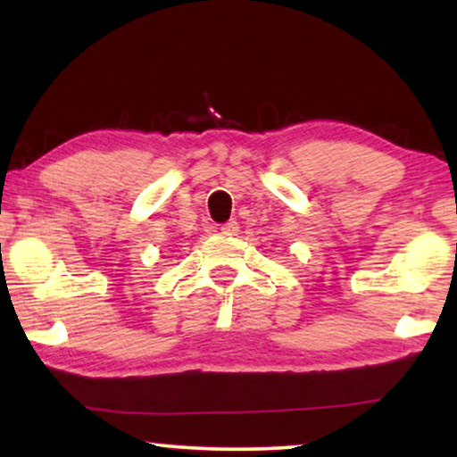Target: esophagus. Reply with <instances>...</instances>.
Instances as JSON below:
<instances>
[{"mask_svg": "<svg viewBox=\"0 0 457 457\" xmlns=\"http://www.w3.org/2000/svg\"><path fill=\"white\" fill-rule=\"evenodd\" d=\"M220 230H222V235L235 237L237 233H239V222H237V220H228L227 224H222Z\"/></svg>", "mask_w": 457, "mask_h": 457, "instance_id": "1", "label": "esophagus"}]
</instances>
